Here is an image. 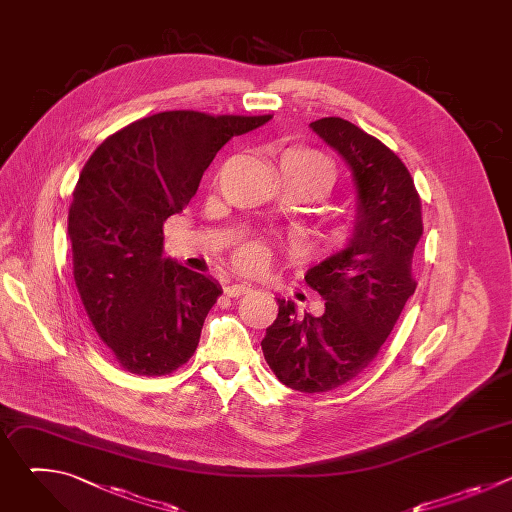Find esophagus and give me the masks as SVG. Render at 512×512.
I'll use <instances>...</instances> for the list:
<instances>
[{"label": "esophagus", "instance_id": "obj_1", "mask_svg": "<svg viewBox=\"0 0 512 512\" xmlns=\"http://www.w3.org/2000/svg\"><path fill=\"white\" fill-rule=\"evenodd\" d=\"M249 289H251L249 283H231V285L225 287V294H227L229 298H239V296L247 294Z\"/></svg>", "mask_w": 512, "mask_h": 512}]
</instances>
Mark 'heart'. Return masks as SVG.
Returning <instances> with one entry per match:
<instances>
[{"mask_svg": "<svg viewBox=\"0 0 512 512\" xmlns=\"http://www.w3.org/2000/svg\"><path fill=\"white\" fill-rule=\"evenodd\" d=\"M281 164H287V166H296V168H306L310 170L320 182H322V188L324 192L330 188L332 180H334V170H332V164L330 160L316 152V150H310V148H294V150H287L281 158ZM263 259V247L259 243H249L245 245L237 257H235V265L241 269V271H253L259 267Z\"/></svg>", "mask_w": 512, "mask_h": 512, "instance_id": "obj_1", "label": "heart"}]
</instances>
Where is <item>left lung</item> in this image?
<instances>
[{
  "mask_svg": "<svg viewBox=\"0 0 512 512\" xmlns=\"http://www.w3.org/2000/svg\"><path fill=\"white\" fill-rule=\"evenodd\" d=\"M310 127L352 172L354 227L342 251L306 273L324 314L300 316L294 302L277 300L261 348L285 387L324 393L358 377L389 338L417 287L411 263L423 223L413 178L385 143L340 117Z\"/></svg>",
  "mask_w": 512,
  "mask_h": 512,
  "instance_id": "8db88e82",
  "label": "left lung"
}]
</instances>
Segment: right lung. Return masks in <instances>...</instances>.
Instances as JSON below:
<instances>
[{
    "mask_svg": "<svg viewBox=\"0 0 512 512\" xmlns=\"http://www.w3.org/2000/svg\"><path fill=\"white\" fill-rule=\"evenodd\" d=\"M269 119L164 111L109 135L85 164L68 210L72 275L125 371L160 377L194 354L223 289L164 257V223L190 202L231 137Z\"/></svg>",
    "mask_w": 512,
    "mask_h": 512,
    "instance_id": "add662e5",
    "label": "right lung"
}]
</instances>
